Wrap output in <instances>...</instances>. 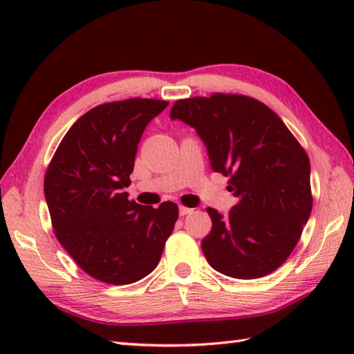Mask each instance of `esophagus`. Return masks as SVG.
<instances>
[{
  "instance_id": "esophagus-1",
  "label": "esophagus",
  "mask_w": 354,
  "mask_h": 354,
  "mask_svg": "<svg viewBox=\"0 0 354 354\" xmlns=\"http://www.w3.org/2000/svg\"><path fill=\"white\" fill-rule=\"evenodd\" d=\"M193 212L192 208H187V207H179V216H187Z\"/></svg>"
}]
</instances>
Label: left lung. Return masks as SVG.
Instances as JSON below:
<instances>
[{
	"instance_id": "obj_1",
	"label": "left lung",
	"mask_w": 354,
	"mask_h": 354,
	"mask_svg": "<svg viewBox=\"0 0 354 354\" xmlns=\"http://www.w3.org/2000/svg\"><path fill=\"white\" fill-rule=\"evenodd\" d=\"M170 118L196 131L213 171L230 176L239 199L228 214L207 208L213 227L201 246L209 266L240 280L280 268L312 212L304 149L274 111L246 95L178 100Z\"/></svg>"
}]
</instances>
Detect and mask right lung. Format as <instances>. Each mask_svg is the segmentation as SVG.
<instances>
[{
    "label": "right lung",
    "instance_id": "right-lung-1",
    "mask_svg": "<svg viewBox=\"0 0 354 354\" xmlns=\"http://www.w3.org/2000/svg\"><path fill=\"white\" fill-rule=\"evenodd\" d=\"M167 104L129 99L93 108L70 127L45 173L59 243L103 283L131 284L149 275L175 228L176 204L140 205L124 192L141 135Z\"/></svg>",
    "mask_w": 354,
    "mask_h": 354
}]
</instances>
